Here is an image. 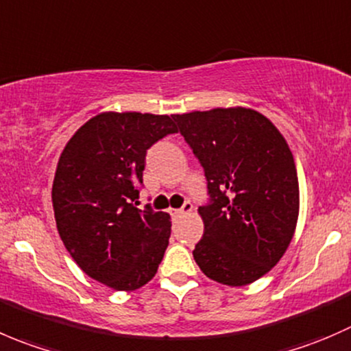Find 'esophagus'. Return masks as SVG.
Returning <instances> with one entry per match:
<instances>
[{
	"mask_svg": "<svg viewBox=\"0 0 351 351\" xmlns=\"http://www.w3.org/2000/svg\"><path fill=\"white\" fill-rule=\"evenodd\" d=\"M193 211V204L191 203H184L182 208H179V210H172L171 215L172 217H182V215H187Z\"/></svg>",
	"mask_w": 351,
	"mask_h": 351,
	"instance_id": "34e87169",
	"label": "esophagus"
}]
</instances>
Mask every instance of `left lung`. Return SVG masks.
<instances>
[{
	"instance_id": "8db88e82",
	"label": "left lung",
	"mask_w": 351,
	"mask_h": 351,
	"mask_svg": "<svg viewBox=\"0 0 351 351\" xmlns=\"http://www.w3.org/2000/svg\"><path fill=\"white\" fill-rule=\"evenodd\" d=\"M204 169L211 204L197 208L203 239L193 256L213 282L244 287L283 258L300 208L298 177L278 128L249 107L174 114Z\"/></svg>"
}]
</instances>
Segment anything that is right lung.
Returning <instances> with one entry per match:
<instances>
[{
	"label": "right lung",
	"mask_w": 351,
	"mask_h": 351,
	"mask_svg": "<svg viewBox=\"0 0 351 351\" xmlns=\"http://www.w3.org/2000/svg\"><path fill=\"white\" fill-rule=\"evenodd\" d=\"M177 133L167 114L100 112L69 138L53 182L56 227L83 273L117 292L147 285L171 237V215L133 206L145 155Z\"/></svg>",
	"instance_id": "1"
}]
</instances>
